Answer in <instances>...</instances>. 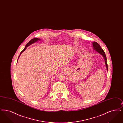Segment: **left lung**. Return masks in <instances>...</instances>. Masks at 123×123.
Returning <instances> with one entry per match:
<instances>
[{
    "label": "left lung",
    "instance_id": "obj_1",
    "mask_svg": "<svg viewBox=\"0 0 123 123\" xmlns=\"http://www.w3.org/2000/svg\"><path fill=\"white\" fill-rule=\"evenodd\" d=\"M93 45L94 50H95L96 51H97V52H98L100 54H101L103 56V57H104V59H105V62L106 67V68H107V70H108V66H107V64L106 57L105 53L104 52V51L103 50L102 48L100 46V45L97 42H93Z\"/></svg>",
    "mask_w": 123,
    "mask_h": 123
}]
</instances>
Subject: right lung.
I'll return each instance as SVG.
<instances>
[{
  "instance_id": "add662e5",
  "label": "right lung",
  "mask_w": 123,
  "mask_h": 123,
  "mask_svg": "<svg viewBox=\"0 0 123 123\" xmlns=\"http://www.w3.org/2000/svg\"><path fill=\"white\" fill-rule=\"evenodd\" d=\"M41 39H38V38H34V39H32V40H31L30 41L27 43V44L26 45V46L25 47H24V50L21 52L20 53V55H19V57H18V59H19V57L20 56V55H21V54H22V53H23V52H24L26 49V48H27V47H28V46H30V45H31V44H33L34 43H35V42H36V41H40Z\"/></svg>"
}]
</instances>
